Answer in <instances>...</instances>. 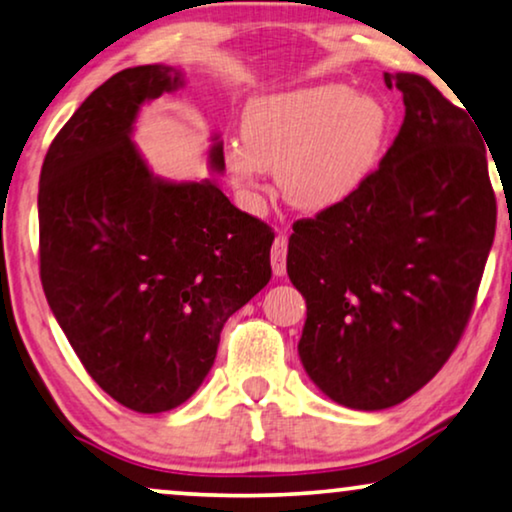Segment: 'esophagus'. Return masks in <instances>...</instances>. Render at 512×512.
<instances>
[{"label": "esophagus", "instance_id": "obj_1", "mask_svg": "<svg viewBox=\"0 0 512 512\" xmlns=\"http://www.w3.org/2000/svg\"><path fill=\"white\" fill-rule=\"evenodd\" d=\"M286 247H289L286 235H277L270 251V263H272V272H275V277L286 275Z\"/></svg>", "mask_w": 512, "mask_h": 512}]
</instances>
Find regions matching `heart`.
<instances>
[{"mask_svg": "<svg viewBox=\"0 0 512 512\" xmlns=\"http://www.w3.org/2000/svg\"><path fill=\"white\" fill-rule=\"evenodd\" d=\"M389 114L373 95L317 83L254 97L242 114V142L223 146V165L247 202L265 170L303 212H326L359 193L380 165Z\"/></svg>", "mask_w": 512, "mask_h": 512, "instance_id": "obj_1", "label": "heart"}]
</instances>
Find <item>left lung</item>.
Returning a JSON list of instances; mask_svg holds the SVG:
<instances>
[{
	"label": "left lung",
	"instance_id": "left-lung-1",
	"mask_svg": "<svg viewBox=\"0 0 512 512\" xmlns=\"http://www.w3.org/2000/svg\"><path fill=\"white\" fill-rule=\"evenodd\" d=\"M405 118L342 205L293 223L286 272L307 319L310 380L352 410L403 403L443 368L471 317L496 228L485 142L419 74H384Z\"/></svg>",
	"mask_w": 512,
	"mask_h": 512
}]
</instances>
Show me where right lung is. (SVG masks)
<instances>
[{"mask_svg": "<svg viewBox=\"0 0 512 512\" xmlns=\"http://www.w3.org/2000/svg\"><path fill=\"white\" fill-rule=\"evenodd\" d=\"M170 65L104 81L53 139L39 179L41 284L88 375L125 408L188 401L214 366L221 328L270 282L275 235L216 179L172 181L132 132L144 104L184 88ZM207 163L223 174V142Z\"/></svg>", "mask_w": 512, "mask_h": 512, "instance_id": "right-lung-1", "label": "right lung"}]
</instances>
